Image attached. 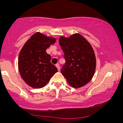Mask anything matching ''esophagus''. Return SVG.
<instances>
[{
	"instance_id": "esophagus-1",
	"label": "esophagus",
	"mask_w": 123,
	"mask_h": 123,
	"mask_svg": "<svg viewBox=\"0 0 123 123\" xmlns=\"http://www.w3.org/2000/svg\"><path fill=\"white\" fill-rule=\"evenodd\" d=\"M56 68H58V70L59 71H60V66H59V64H56Z\"/></svg>"
}]
</instances>
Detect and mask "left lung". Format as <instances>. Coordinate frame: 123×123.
Returning a JSON list of instances; mask_svg holds the SVG:
<instances>
[{
    "mask_svg": "<svg viewBox=\"0 0 123 123\" xmlns=\"http://www.w3.org/2000/svg\"><path fill=\"white\" fill-rule=\"evenodd\" d=\"M59 42L65 59L62 74L73 87L84 86L92 79L96 68V57L91 44L78 33L69 37H60Z\"/></svg>",
    "mask_w": 123,
    "mask_h": 123,
    "instance_id": "obj_1",
    "label": "left lung"
}]
</instances>
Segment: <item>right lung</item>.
I'll use <instances>...</instances> for the list:
<instances>
[{"instance_id": "add662e5", "label": "right lung", "mask_w": 123, "mask_h": 123, "mask_svg": "<svg viewBox=\"0 0 123 123\" xmlns=\"http://www.w3.org/2000/svg\"><path fill=\"white\" fill-rule=\"evenodd\" d=\"M56 38L37 32L31 36L21 50L18 69L24 81L33 88H42L58 72L50 62L51 56L46 52Z\"/></svg>"}]
</instances>
